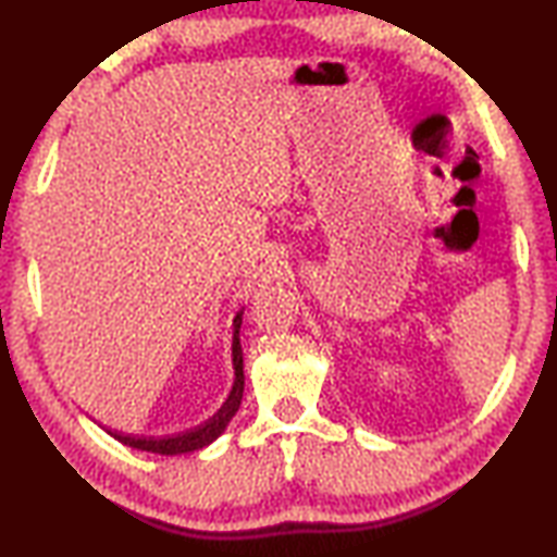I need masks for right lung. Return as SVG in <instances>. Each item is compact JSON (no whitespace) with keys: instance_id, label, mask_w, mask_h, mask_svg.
Returning <instances> with one entry per match:
<instances>
[{"instance_id":"right-lung-1","label":"right lung","mask_w":557,"mask_h":557,"mask_svg":"<svg viewBox=\"0 0 557 557\" xmlns=\"http://www.w3.org/2000/svg\"><path fill=\"white\" fill-rule=\"evenodd\" d=\"M235 332H233V369H235V383L233 391L225 400L223 408L213 414L209 422L203 425L182 432V435H169V437H127V435H110L120 440L122 445L143 449V451H154V455H184V451H194L201 449L206 445L221 435L228 425L231 418L240 408V398H243V385H245V375H243V348H240V324H243V312L235 317Z\"/></svg>"}]
</instances>
